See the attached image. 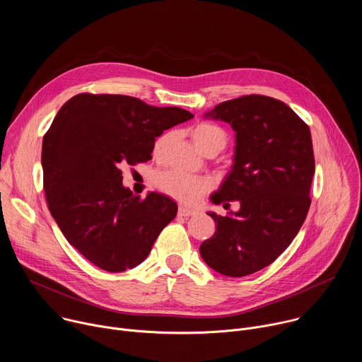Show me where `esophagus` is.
I'll list each match as a JSON object with an SVG mask.
<instances>
[{
  "mask_svg": "<svg viewBox=\"0 0 362 362\" xmlns=\"http://www.w3.org/2000/svg\"><path fill=\"white\" fill-rule=\"evenodd\" d=\"M177 214H179L180 216L189 218V216H193V215H196V211H193V209H189V208H185V206H179Z\"/></svg>",
  "mask_w": 362,
  "mask_h": 362,
  "instance_id": "1",
  "label": "esophagus"
}]
</instances>
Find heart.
Wrapping results in <instances>:
<instances>
[{"label": "heart", "mask_w": 362, "mask_h": 362, "mask_svg": "<svg viewBox=\"0 0 362 362\" xmlns=\"http://www.w3.org/2000/svg\"><path fill=\"white\" fill-rule=\"evenodd\" d=\"M190 137L194 146L206 153L211 148H218L219 151L225 148L228 143V134L223 129L212 123H199L190 129ZM172 139L170 133L162 134L156 141H154V154H162ZM154 185L159 190L166 193L168 196L186 203L196 204L206 193L211 190V183L204 179H197L187 176L177 170H165L159 172L154 176Z\"/></svg>", "instance_id": "1"}]
</instances>
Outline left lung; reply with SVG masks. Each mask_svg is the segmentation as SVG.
Masks as SVG:
<instances>
[{"mask_svg":"<svg viewBox=\"0 0 362 362\" xmlns=\"http://www.w3.org/2000/svg\"><path fill=\"white\" fill-rule=\"evenodd\" d=\"M204 117L236 132L232 172L212 202L238 200L240 209L233 216L209 214L216 232L200 255L222 275L246 276L271 265L305 222L315 173L311 132L284 101L262 94L223 101Z\"/></svg>","mask_w":362,"mask_h":362,"instance_id":"8db88e82","label":"left lung"}]
</instances>
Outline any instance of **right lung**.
<instances>
[{
	"label": "right lung",
	"instance_id": "right-lung-1",
	"mask_svg": "<svg viewBox=\"0 0 362 362\" xmlns=\"http://www.w3.org/2000/svg\"><path fill=\"white\" fill-rule=\"evenodd\" d=\"M193 115L122 94L81 93L64 103L42 139V187L60 230L107 272L143 262L177 204L123 187V166L151 159L158 137Z\"/></svg>",
	"mask_w": 362,
	"mask_h": 362
}]
</instances>
